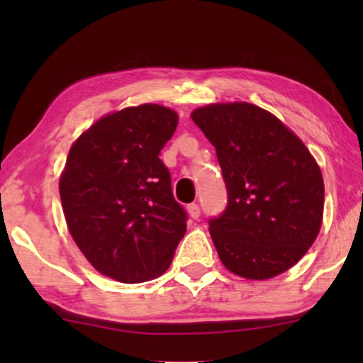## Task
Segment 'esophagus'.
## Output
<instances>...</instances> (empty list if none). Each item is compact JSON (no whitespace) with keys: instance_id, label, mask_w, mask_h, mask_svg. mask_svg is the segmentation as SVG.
Instances as JSON below:
<instances>
[{"instance_id":"34e87169","label":"esophagus","mask_w":363,"mask_h":363,"mask_svg":"<svg viewBox=\"0 0 363 363\" xmlns=\"http://www.w3.org/2000/svg\"><path fill=\"white\" fill-rule=\"evenodd\" d=\"M186 211H188V216H190L191 220H198V218H200V206L195 205V203H193V205H188Z\"/></svg>"}]
</instances>
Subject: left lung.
Instances as JSON below:
<instances>
[{
	"instance_id": "obj_1",
	"label": "left lung",
	"mask_w": 363,
	"mask_h": 363,
	"mask_svg": "<svg viewBox=\"0 0 363 363\" xmlns=\"http://www.w3.org/2000/svg\"><path fill=\"white\" fill-rule=\"evenodd\" d=\"M215 147L228 206L210 220L223 266L264 281L291 269L314 245L324 216V178L304 142L274 113L250 102L191 112Z\"/></svg>"
}]
</instances>
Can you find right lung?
<instances>
[{
    "mask_svg": "<svg viewBox=\"0 0 363 363\" xmlns=\"http://www.w3.org/2000/svg\"><path fill=\"white\" fill-rule=\"evenodd\" d=\"M178 113L158 104L111 112L71 145L59 178L67 230L101 274L125 284L162 276L186 231V213L158 158Z\"/></svg>",
    "mask_w": 363,
    "mask_h": 363,
    "instance_id": "right-lung-1",
    "label": "right lung"
}]
</instances>
